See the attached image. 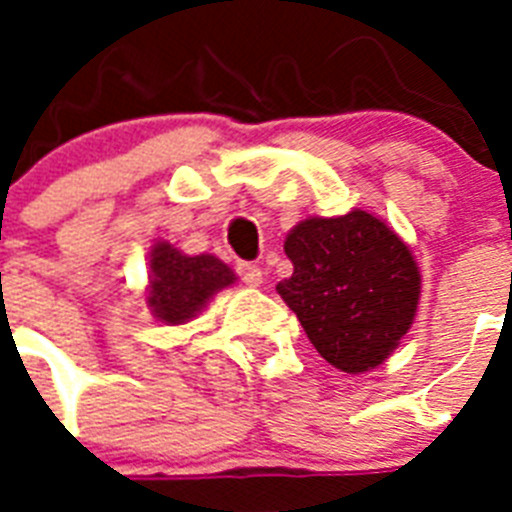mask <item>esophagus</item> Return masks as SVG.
<instances>
[{"instance_id": "1", "label": "esophagus", "mask_w": 512, "mask_h": 512, "mask_svg": "<svg viewBox=\"0 0 512 512\" xmlns=\"http://www.w3.org/2000/svg\"><path fill=\"white\" fill-rule=\"evenodd\" d=\"M236 271H239L241 281L249 284V287H260V284H263V271H260L255 263H239L236 265Z\"/></svg>"}]
</instances>
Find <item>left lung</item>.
<instances>
[{
	"label": "left lung",
	"mask_w": 512,
	"mask_h": 512,
	"mask_svg": "<svg viewBox=\"0 0 512 512\" xmlns=\"http://www.w3.org/2000/svg\"><path fill=\"white\" fill-rule=\"evenodd\" d=\"M295 265L276 284L313 348L348 374L369 372L398 348L420 305V268L385 220L353 209L308 217L287 233Z\"/></svg>",
	"instance_id": "1"
}]
</instances>
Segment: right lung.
Returning <instances> with one entry per match:
<instances>
[{
    "label": "right lung",
    "mask_w": 512,
    "mask_h": 512,
    "mask_svg": "<svg viewBox=\"0 0 512 512\" xmlns=\"http://www.w3.org/2000/svg\"><path fill=\"white\" fill-rule=\"evenodd\" d=\"M236 273L215 255H183L170 241H156L148 273V308L164 324H185L217 295L231 287Z\"/></svg>",
    "instance_id": "add662e5"
}]
</instances>
